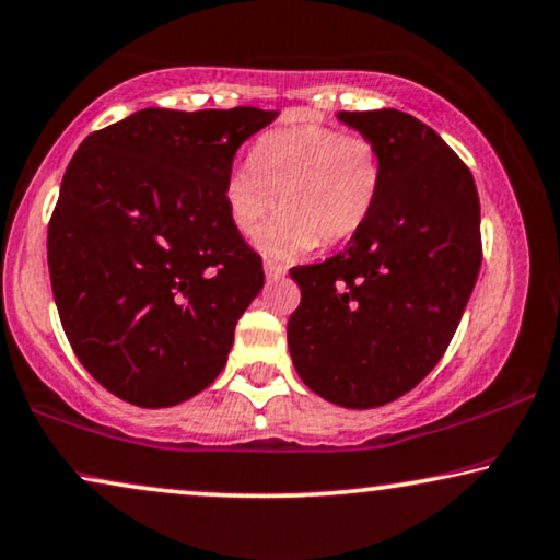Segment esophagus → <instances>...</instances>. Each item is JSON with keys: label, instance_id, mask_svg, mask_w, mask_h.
Here are the masks:
<instances>
[{"label": "esophagus", "instance_id": "esophagus-1", "mask_svg": "<svg viewBox=\"0 0 560 560\" xmlns=\"http://www.w3.org/2000/svg\"><path fill=\"white\" fill-rule=\"evenodd\" d=\"M285 272H288L285 265L275 262V259H265V275H267V280H280V278H285Z\"/></svg>", "mask_w": 560, "mask_h": 560}]
</instances>
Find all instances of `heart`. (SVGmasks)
<instances>
[{"label": "heart", "mask_w": 560, "mask_h": 560, "mask_svg": "<svg viewBox=\"0 0 560 560\" xmlns=\"http://www.w3.org/2000/svg\"><path fill=\"white\" fill-rule=\"evenodd\" d=\"M383 187L381 149L360 133L331 126H295L259 136L249 164L223 179V206L242 236H254L278 206L282 213L259 236L272 257H295L358 234Z\"/></svg>", "instance_id": "1"}]
</instances>
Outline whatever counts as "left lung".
<instances>
[{"instance_id": "left-lung-1", "label": "left lung", "mask_w": 560, "mask_h": 560, "mask_svg": "<svg viewBox=\"0 0 560 560\" xmlns=\"http://www.w3.org/2000/svg\"><path fill=\"white\" fill-rule=\"evenodd\" d=\"M381 149L373 215L345 252L290 270L288 347L301 381L345 409L409 394L445 354L481 270L474 174L401 110L337 115Z\"/></svg>"}]
</instances>
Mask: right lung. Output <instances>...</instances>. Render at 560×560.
<instances>
[{
  "label": "right lung",
  "mask_w": 560,
  "mask_h": 560,
  "mask_svg": "<svg viewBox=\"0 0 560 560\" xmlns=\"http://www.w3.org/2000/svg\"><path fill=\"white\" fill-rule=\"evenodd\" d=\"M272 110L147 107L94 130L48 223L56 308L79 362L122 401L162 409L208 388L265 285L223 179Z\"/></svg>",
  "instance_id": "1"
}]
</instances>
